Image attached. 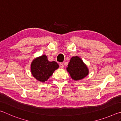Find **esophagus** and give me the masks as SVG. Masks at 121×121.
Wrapping results in <instances>:
<instances>
[{"mask_svg":"<svg viewBox=\"0 0 121 121\" xmlns=\"http://www.w3.org/2000/svg\"><path fill=\"white\" fill-rule=\"evenodd\" d=\"M60 65V67L61 68H64V65H63V63H62V62L60 63V65Z\"/></svg>","mask_w":121,"mask_h":121,"instance_id":"esophagus-1","label":"esophagus"}]
</instances>
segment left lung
I'll return each instance as SVG.
<instances>
[{
	"label": "left lung",
	"instance_id": "1",
	"mask_svg": "<svg viewBox=\"0 0 121 121\" xmlns=\"http://www.w3.org/2000/svg\"><path fill=\"white\" fill-rule=\"evenodd\" d=\"M71 77L75 81L80 80L86 76L89 73V70L86 65L78 56H73L71 58L70 62L67 68Z\"/></svg>",
	"mask_w": 121,
	"mask_h": 121
}]
</instances>
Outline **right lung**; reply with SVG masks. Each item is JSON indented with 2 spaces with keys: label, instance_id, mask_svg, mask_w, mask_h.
Returning <instances> with one entry per match:
<instances>
[{
  "label": "right lung",
  "instance_id": "right-lung-1",
  "mask_svg": "<svg viewBox=\"0 0 121 121\" xmlns=\"http://www.w3.org/2000/svg\"><path fill=\"white\" fill-rule=\"evenodd\" d=\"M58 68V63L56 61H49L45 55L34 59L31 65L32 75L37 80L42 82L48 80Z\"/></svg>",
  "mask_w": 121,
  "mask_h": 121
}]
</instances>
